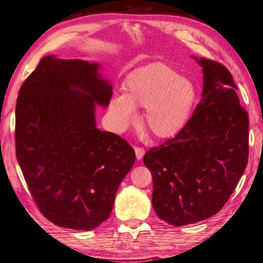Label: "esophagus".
Instances as JSON below:
<instances>
[{
  "label": "esophagus",
  "instance_id": "esophagus-1",
  "mask_svg": "<svg viewBox=\"0 0 263 263\" xmlns=\"http://www.w3.org/2000/svg\"><path fill=\"white\" fill-rule=\"evenodd\" d=\"M135 153H136V158L138 160H141L143 156H144V148L140 147V146H135Z\"/></svg>",
  "mask_w": 263,
  "mask_h": 263
}]
</instances>
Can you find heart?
I'll return each mask as SVG.
<instances>
[{
	"mask_svg": "<svg viewBox=\"0 0 263 263\" xmlns=\"http://www.w3.org/2000/svg\"><path fill=\"white\" fill-rule=\"evenodd\" d=\"M127 93L111 102L117 129L123 130L138 118L136 106L146 108L144 122L153 135L167 138L186 125L197 100L192 82L163 64H153L134 73L126 82Z\"/></svg>",
	"mask_w": 263,
	"mask_h": 263,
	"instance_id": "obj_1",
	"label": "heart"
}]
</instances>
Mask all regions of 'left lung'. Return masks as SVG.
I'll use <instances>...</instances> for the list:
<instances>
[{
    "label": "left lung",
    "instance_id": "left-lung-1",
    "mask_svg": "<svg viewBox=\"0 0 263 263\" xmlns=\"http://www.w3.org/2000/svg\"><path fill=\"white\" fill-rule=\"evenodd\" d=\"M197 62L204 73L200 103L175 137L143 158L152 174L153 210L175 227L220 212L249 160V115L231 73L211 59Z\"/></svg>",
    "mask_w": 263,
    "mask_h": 263
}]
</instances>
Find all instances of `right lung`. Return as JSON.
<instances>
[{
  "label": "right lung",
  "instance_id": "add662e5",
  "mask_svg": "<svg viewBox=\"0 0 263 263\" xmlns=\"http://www.w3.org/2000/svg\"><path fill=\"white\" fill-rule=\"evenodd\" d=\"M98 67L46 56L17 98L16 156L28 190L46 219L76 230L108 219L136 159L126 140L96 127L95 103L112 97Z\"/></svg>",
  "mask_w": 263,
  "mask_h": 263
}]
</instances>
